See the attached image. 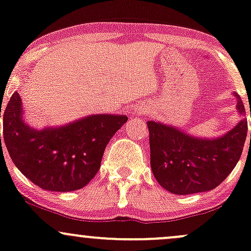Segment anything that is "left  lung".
Instances as JSON below:
<instances>
[{
	"label": "left lung",
	"mask_w": 251,
	"mask_h": 251,
	"mask_svg": "<svg viewBox=\"0 0 251 251\" xmlns=\"http://www.w3.org/2000/svg\"><path fill=\"white\" fill-rule=\"evenodd\" d=\"M233 95L236 108L244 116L243 102ZM147 126L154 176L165 190L181 196L213 190L225 180L242 155L248 131L246 118L217 139H199L154 121Z\"/></svg>",
	"instance_id": "left-lung-1"
}]
</instances>
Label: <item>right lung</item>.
<instances>
[{"instance_id":"obj_1","label":"right lung","mask_w":251,"mask_h":251,"mask_svg":"<svg viewBox=\"0 0 251 251\" xmlns=\"http://www.w3.org/2000/svg\"><path fill=\"white\" fill-rule=\"evenodd\" d=\"M2 117L3 141L13 162L30 181L54 192L88 185L100 170L109 141L128 121L125 115H90L59 128L36 130L22 120L18 92Z\"/></svg>"}]
</instances>
